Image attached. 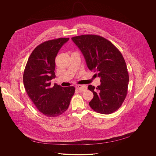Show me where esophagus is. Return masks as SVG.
Wrapping results in <instances>:
<instances>
[{
  "mask_svg": "<svg viewBox=\"0 0 156 156\" xmlns=\"http://www.w3.org/2000/svg\"><path fill=\"white\" fill-rule=\"evenodd\" d=\"M76 88L80 92H83L87 90V86H85L84 85H77L76 86Z\"/></svg>",
  "mask_w": 156,
  "mask_h": 156,
  "instance_id": "esophagus-1",
  "label": "esophagus"
}]
</instances>
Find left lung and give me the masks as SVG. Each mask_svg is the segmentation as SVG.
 Listing matches in <instances>:
<instances>
[{"label": "left lung", "instance_id": "8db88e82", "mask_svg": "<svg viewBox=\"0 0 156 156\" xmlns=\"http://www.w3.org/2000/svg\"><path fill=\"white\" fill-rule=\"evenodd\" d=\"M81 50L90 71L101 78V85L88 88L94 94L90 108L102 114L117 111L126 98L129 74L126 62L119 50L103 37L87 34L71 38Z\"/></svg>", "mask_w": 156, "mask_h": 156}]
</instances>
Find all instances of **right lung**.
Instances as JSON below:
<instances>
[{
    "label": "right lung",
    "mask_w": 156,
    "mask_h": 156,
    "mask_svg": "<svg viewBox=\"0 0 156 156\" xmlns=\"http://www.w3.org/2000/svg\"><path fill=\"white\" fill-rule=\"evenodd\" d=\"M69 38L51 40L31 52L23 74L25 90L37 109L46 116L57 117L66 111L75 93L74 87L51 86L55 78V58Z\"/></svg>",
    "instance_id": "obj_1"
}]
</instances>
